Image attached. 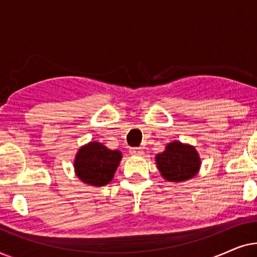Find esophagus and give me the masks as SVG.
Listing matches in <instances>:
<instances>
[{"instance_id":"obj_1","label":"esophagus","mask_w":257,"mask_h":257,"mask_svg":"<svg viewBox=\"0 0 257 257\" xmlns=\"http://www.w3.org/2000/svg\"><path fill=\"white\" fill-rule=\"evenodd\" d=\"M130 153H131L132 156H143L144 151L143 149H140V147H132V149H130Z\"/></svg>"}]
</instances>
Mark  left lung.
<instances>
[{
	"instance_id": "left-lung-1",
	"label": "left lung",
	"mask_w": 257,
	"mask_h": 257,
	"mask_svg": "<svg viewBox=\"0 0 257 257\" xmlns=\"http://www.w3.org/2000/svg\"><path fill=\"white\" fill-rule=\"evenodd\" d=\"M157 166L164 179L171 182H181L195 177L200 170L199 153L187 144L170 143L164 152L157 154Z\"/></svg>"
}]
</instances>
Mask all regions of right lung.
Listing matches in <instances>:
<instances>
[{"label": "right lung", "instance_id": "1", "mask_svg": "<svg viewBox=\"0 0 257 257\" xmlns=\"http://www.w3.org/2000/svg\"><path fill=\"white\" fill-rule=\"evenodd\" d=\"M121 160V152L108 150L98 142L79 149L75 158V172L80 180L91 186H105L112 180Z\"/></svg>", "mask_w": 257, "mask_h": 257}]
</instances>
